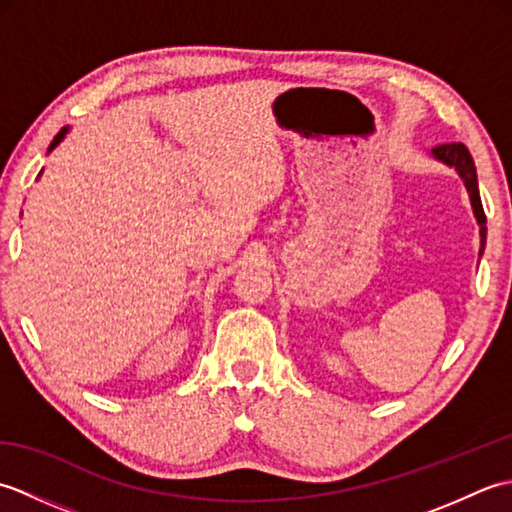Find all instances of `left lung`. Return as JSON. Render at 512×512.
Returning <instances> with one entry per match:
<instances>
[{"mask_svg": "<svg viewBox=\"0 0 512 512\" xmlns=\"http://www.w3.org/2000/svg\"><path fill=\"white\" fill-rule=\"evenodd\" d=\"M433 156L438 160L447 162L449 167H455V171L460 173L466 189L471 193V204H473V213L480 222V235H482V250L486 242V215L482 209V200H480V189H477V173H475V162L471 158V151L466 149L462 143H444L433 149Z\"/></svg>", "mask_w": 512, "mask_h": 512, "instance_id": "left-lung-1", "label": "left lung"}]
</instances>
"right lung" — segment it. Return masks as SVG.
Instances as JSON below:
<instances>
[{"instance_id":"obj_1","label":"right lung","mask_w":512,"mask_h":512,"mask_svg":"<svg viewBox=\"0 0 512 512\" xmlns=\"http://www.w3.org/2000/svg\"><path fill=\"white\" fill-rule=\"evenodd\" d=\"M63 136H65V129H61V132H59L57 136H54V140H52V145H50V149H52V147H57V145H59V140H61Z\"/></svg>"}]
</instances>
